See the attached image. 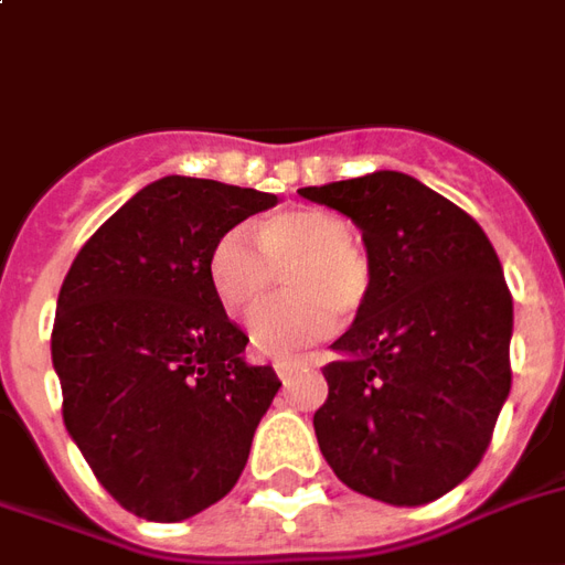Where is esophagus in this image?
Wrapping results in <instances>:
<instances>
[{
	"mask_svg": "<svg viewBox=\"0 0 565 565\" xmlns=\"http://www.w3.org/2000/svg\"><path fill=\"white\" fill-rule=\"evenodd\" d=\"M299 367H302L299 362H287V359H281V362H275V374H278L284 383H290V377H294Z\"/></svg>",
	"mask_w": 565,
	"mask_h": 565,
	"instance_id": "esophagus-1",
	"label": "esophagus"
}]
</instances>
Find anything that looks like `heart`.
I'll list each match as a JSON object with an SVG mask.
<instances>
[{
	"instance_id": "1",
	"label": "heart",
	"mask_w": 565,
	"mask_h": 565,
	"mask_svg": "<svg viewBox=\"0 0 565 565\" xmlns=\"http://www.w3.org/2000/svg\"><path fill=\"white\" fill-rule=\"evenodd\" d=\"M284 275L290 296L248 317V338L263 356H294L332 332L338 315H356L371 290V263L353 242V224L332 209H290L248 227H230L209 250V284L218 302L242 315Z\"/></svg>"
}]
</instances>
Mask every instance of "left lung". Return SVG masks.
Here are the masks:
<instances>
[{"mask_svg":"<svg viewBox=\"0 0 565 565\" xmlns=\"http://www.w3.org/2000/svg\"><path fill=\"white\" fill-rule=\"evenodd\" d=\"M362 230L371 290L323 367L320 452L347 488L431 503L482 461L512 386V294L452 200L395 170L302 188Z\"/></svg>","mask_w":565,"mask_h":565,"instance_id":"obj_1","label":"left lung"}]
</instances>
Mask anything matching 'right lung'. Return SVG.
<instances>
[{"instance_id":"right-lung-1","label":"right lung","mask_w":565,"mask_h":565,"mask_svg":"<svg viewBox=\"0 0 565 565\" xmlns=\"http://www.w3.org/2000/svg\"><path fill=\"white\" fill-rule=\"evenodd\" d=\"M278 203L215 179L164 177L81 248L62 281L53 367L62 419L95 479L146 521H185L245 470L281 386L209 284L221 233Z\"/></svg>"}]
</instances>
